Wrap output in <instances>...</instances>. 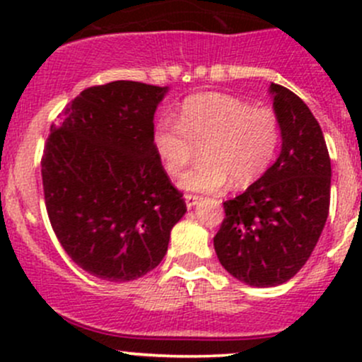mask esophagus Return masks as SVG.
<instances>
[{
  "label": "esophagus",
  "mask_w": 362,
  "mask_h": 362,
  "mask_svg": "<svg viewBox=\"0 0 362 362\" xmlns=\"http://www.w3.org/2000/svg\"><path fill=\"white\" fill-rule=\"evenodd\" d=\"M199 202H202V198L199 196H194V194H185V204H187V208H192L196 206Z\"/></svg>",
  "instance_id": "1"
}]
</instances>
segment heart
I'll use <instances>...</instances> for the list:
<instances>
[{
  "label": "heart",
  "instance_id": "obj_1",
  "mask_svg": "<svg viewBox=\"0 0 362 362\" xmlns=\"http://www.w3.org/2000/svg\"><path fill=\"white\" fill-rule=\"evenodd\" d=\"M280 144L282 127L275 112L222 93L185 98L178 120L163 117L154 129L156 152L171 177L202 147L203 159L180 178L182 187L194 192H221L231 184L250 187L272 168Z\"/></svg>",
  "mask_w": 362,
  "mask_h": 362
}]
</instances>
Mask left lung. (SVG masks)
Listing matches in <instances>:
<instances>
[{"instance_id":"left-lung-1","label":"left lung","mask_w":362,"mask_h":362,"mask_svg":"<svg viewBox=\"0 0 362 362\" xmlns=\"http://www.w3.org/2000/svg\"><path fill=\"white\" fill-rule=\"evenodd\" d=\"M282 127L279 159L243 194L224 203L214 238L229 275L254 287L291 280L305 266L329 214L331 159L319 122L293 90L272 83Z\"/></svg>"}]
</instances>
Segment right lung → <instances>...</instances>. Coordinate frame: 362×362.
Masks as SVG:
<instances>
[{
	"mask_svg": "<svg viewBox=\"0 0 362 362\" xmlns=\"http://www.w3.org/2000/svg\"><path fill=\"white\" fill-rule=\"evenodd\" d=\"M168 87L115 80L82 90L50 129L42 180L50 224L83 272L108 282L147 275L187 211L154 147Z\"/></svg>",
	"mask_w": 362,
	"mask_h": 362,
	"instance_id": "add662e5",
	"label": "right lung"
}]
</instances>
